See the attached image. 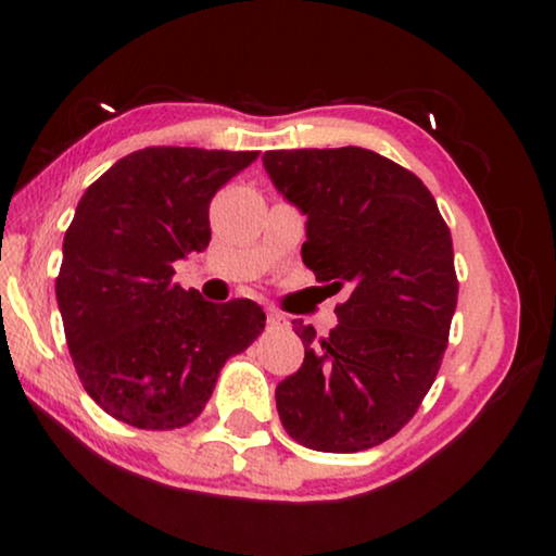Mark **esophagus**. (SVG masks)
Here are the masks:
<instances>
[{"mask_svg":"<svg viewBox=\"0 0 556 556\" xmlns=\"http://www.w3.org/2000/svg\"><path fill=\"white\" fill-rule=\"evenodd\" d=\"M268 324L270 326H286L288 318L283 314H278V311H268Z\"/></svg>","mask_w":556,"mask_h":556,"instance_id":"1","label":"esophagus"}]
</instances>
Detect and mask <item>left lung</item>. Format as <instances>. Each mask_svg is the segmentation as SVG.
Masks as SVG:
<instances>
[{"instance_id": "obj_1", "label": "left lung", "mask_w": 556, "mask_h": 556, "mask_svg": "<svg viewBox=\"0 0 556 556\" xmlns=\"http://www.w3.org/2000/svg\"><path fill=\"white\" fill-rule=\"evenodd\" d=\"M263 166L306 215L303 263L352 291L326 339L293 321L306 356L276 387L280 422L314 451H367L415 415L440 369L458 303L451 230L428 187L369 149L265 151Z\"/></svg>"}]
</instances>
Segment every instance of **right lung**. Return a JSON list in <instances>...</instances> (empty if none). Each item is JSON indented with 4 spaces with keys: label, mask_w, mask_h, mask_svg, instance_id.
I'll return each mask as SVG.
<instances>
[{
    "label": "right lung",
    "mask_w": 556,
    "mask_h": 556,
    "mask_svg": "<svg viewBox=\"0 0 556 556\" xmlns=\"http://www.w3.org/2000/svg\"><path fill=\"white\" fill-rule=\"evenodd\" d=\"M257 151L154 147L118 159L80 197L55 280L83 387L116 420L185 428L217 375L265 326L255 301L210 303L174 263L210 245V202Z\"/></svg>",
    "instance_id": "right-lung-1"
}]
</instances>
